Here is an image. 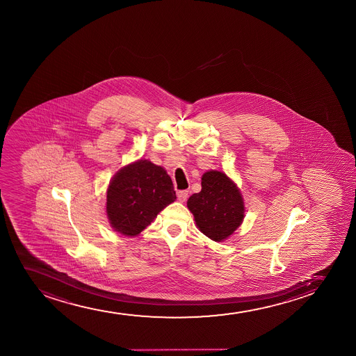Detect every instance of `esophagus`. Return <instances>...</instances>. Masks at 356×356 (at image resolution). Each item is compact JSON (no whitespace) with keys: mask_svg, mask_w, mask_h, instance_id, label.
Masks as SVG:
<instances>
[{"mask_svg":"<svg viewBox=\"0 0 356 356\" xmlns=\"http://www.w3.org/2000/svg\"><path fill=\"white\" fill-rule=\"evenodd\" d=\"M188 190H181V191H178V200H179L180 202H185V200H188Z\"/></svg>","mask_w":356,"mask_h":356,"instance_id":"34e87169","label":"esophagus"}]
</instances>
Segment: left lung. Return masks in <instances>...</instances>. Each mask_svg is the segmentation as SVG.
<instances>
[{
	"instance_id": "left-lung-1",
	"label": "left lung",
	"mask_w": 356,
	"mask_h": 356,
	"mask_svg": "<svg viewBox=\"0 0 356 356\" xmlns=\"http://www.w3.org/2000/svg\"><path fill=\"white\" fill-rule=\"evenodd\" d=\"M188 208L200 232L213 241H223L241 225L245 208L241 193L225 173L205 172L200 193H193Z\"/></svg>"
}]
</instances>
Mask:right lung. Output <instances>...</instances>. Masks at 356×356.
Wrapping results in <instances>:
<instances>
[{
  "instance_id": "1",
  "label": "right lung",
  "mask_w": 356,
  "mask_h": 356,
  "mask_svg": "<svg viewBox=\"0 0 356 356\" xmlns=\"http://www.w3.org/2000/svg\"><path fill=\"white\" fill-rule=\"evenodd\" d=\"M176 198L166 171L151 161L139 160L118 172L111 180L106 191V213L116 232L135 236Z\"/></svg>"
}]
</instances>
